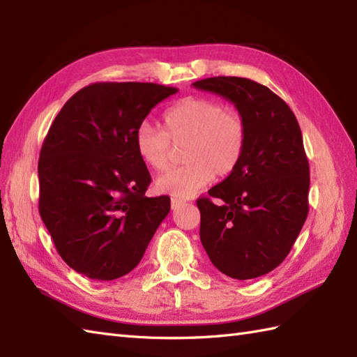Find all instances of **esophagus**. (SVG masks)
Instances as JSON below:
<instances>
[{"instance_id": "34e87169", "label": "esophagus", "mask_w": 357, "mask_h": 357, "mask_svg": "<svg viewBox=\"0 0 357 357\" xmlns=\"http://www.w3.org/2000/svg\"><path fill=\"white\" fill-rule=\"evenodd\" d=\"M172 208L173 210H176V208H179V207H183V206H185V201H183V199H178V198H172Z\"/></svg>"}]
</instances>
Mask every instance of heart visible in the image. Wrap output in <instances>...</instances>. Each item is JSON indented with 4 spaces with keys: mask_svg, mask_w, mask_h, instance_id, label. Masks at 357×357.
<instances>
[{
    "mask_svg": "<svg viewBox=\"0 0 357 357\" xmlns=\"http://www.w3.org/2000/svg\"><path fill=\"white\" fill-rule=\"evenodd\" d=\"M165 132L142 123L135 133L141 161L155 172L170 164L174 146H184V165L156 179V190L179 199L192 198L213 181L231 174L247 146L245 121L236 110L204 96H187L164 112Z\"/></svg>",
    "mask_w": 357,
    "mask_h": 357,
    "instance_id": "obj_1",
    "label": "heart"
}]
</instances>
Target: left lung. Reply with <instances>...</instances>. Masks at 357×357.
I'll return each instance as SVG.
<instances>
[{
	"label": "left lung",
	"instance_id": "left-lung-1",
	"mask_svg": "<svg viewBox=\"0 0 357 357\" xmlns=\"http://www.w3.org/2000/svg\"><path fill=\"white\" fill-rule=\"evenodd\" d=\"M193 86L233 102L247 126L236 170L196 201L201 242L227 276L267 275L290 253L308 215L310 167L298 119L282 98L252 79L215 77Z\"/></svg>",
	"mask_w": 357,
	"mask_h": 357
}]
</instances>
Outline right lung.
Here are the masks:
<instances>
[{
  "label": "right lung",
  "instance_id": "add662e5",
  "mask_svg": "<svg viewBox=\"0 0 357 357\" xmlns=\"http://www.w3.org/2000/svg\"><path fill=\"white\" fill-rule=\"evenodd\" d=\"M176 92L153 82H95L52 123L38 161L40 215L59 256L81 275L113 280L130 273L169 215V196H146L151 178L135 133Z\"/></svg>",
  "mask_w": 357,
  "mask_h": 357
}]
</instances>
